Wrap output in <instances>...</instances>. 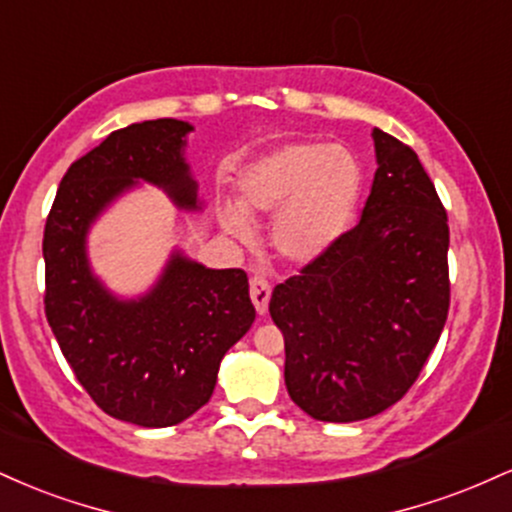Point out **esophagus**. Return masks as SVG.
Listing matches in <instances>:
<instances>
[{
	"label": "esophagus",
	"instance_id": "34e87169",
	"mask_svg": "<svg viewBox=\"0 0 512 512\" xmlns=\"http://www.w3.org/2000/svg\"><path fill=\"white\" fill-rule=\"evenodd\" d=\"M269 296H272V286H269V281L262 279V276H252V279H250V298H252V303H255V310L260 315L267 313Z\"/></svg>",
	"mask_w": 512,
	"mask_h": 512
}]
</instances>
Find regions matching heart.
Here are the masks:
<instances>
[{"mask_svg": "<svg viewBox=\"0 0 512 512\" xmlns=\"http://www.w3.org/2000/svg\"><path fill=\"white\" fill-rule=\"evenodd\" d=\"M363 170L344 146L289 142L250 163L238 178V204L219 211L228 238L255 240L250 219L272 221V248L289 264L327 255L354 221Z\"/></svg>", "mask_w": 512, "mask_h": 512, "instance_id": "heart-1", "label": "heart"}]
</instances>
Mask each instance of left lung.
Listing matches in <instances>:
<instances>
[{"label":"left lung","mask_w":512,"mask_h":512,"mask_svg":"<svg viewBox=\"0 0 512 512\" xmlns=\"http://www.w3.org/2000/svg\"><path fill=\"white\" fill-rule=\"evenodd\" d=\"M373 187L361 221L279 284L284 380L315 421L380 414L414 385L448 320V216L419 156L373 129Z\"/></svg>","instance_id":"1"}]
</instances>
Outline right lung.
<instances>
[{"mask_svg":"<svg viewBox=\"0 0 512 512\" xmlns=\"http://www.w3.org/2000/svg\"><path fill=\"white\" fill-rule=\"evenodd\" d=\"M190 122L146 120L105 137L69 166L45 223V315L93 402L144 428L182 424L209 402L226 351L255 308L243 269H211L180 248L137 296L96 274L88 233L117 199L154 185L175 209L204 211L187 161Z\"/></svg>","mask_w":512,"mask_h":512,"instance_id":"right-lung-1","label":"right lung"}]
</instances>
